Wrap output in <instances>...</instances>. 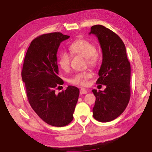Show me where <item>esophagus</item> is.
Listing matches in <instances>:
<instances>
[{"label": "esophagus", "instance_id": "obj_1", "mask_svg": "<svg viewBox=\"0 0 152 152\" xmlns=\"http://www.w3.org/2000/svg\"><path fill=\"white\" fill-rule=\"evenodd\" d=\"M86 93H87L86 89H85L84 88H81L80 90V94H85Z\"/></svg>", "mask_w": 152, "mask_h": 152}]
</instances>
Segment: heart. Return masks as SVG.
<instances>
[{
	"instance_id": "b5f03b06",
	"label": "heart",
	"mask_w": 152,
	"mask_h": 152,
	"mask_svg": "<svg viewBox=\"0 0 152 152\" xmlns=\"http://www.w3.org/2000/svg\"><path fill=\"white\" fill-rule=\"evenodd\" d=\"M71 54L80 55L86 58V62L90 67H95L98 63V56L96 54V48L94 44L85 39L76 40L69 46ZM71 56L67 52H60L58 58V64L60 68L64 71L70 68ZM92 77V74L88 71L74 74L68 80L69 83L74 85L84 86L88 79Z\"/></svg>"
}]
</instances>
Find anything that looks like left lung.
Here are the masks:
<instances>
[{"mask_svg": "<svg viewBox=\"0 0 152 152\" xmlns=\"http://www.w3.org/2000/svg\"><path fill=\"white\" fill-rule=\"evenodd\" d=\"M89 34L97 37L102 50L96 84L106 86L104 91L92 90L96 96L93 117L100 122H110L122 114L130 99V63L125 45L115 32L98 24L91 27Z\"/></svg>", "mask_w": 152, "mask_h": 152, "instance_id": "left-lung-1", "label": "left lung"}]
</instances>
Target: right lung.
Instances as JSON below:
<instances>
[{"instance_id":"right-lung-1","label":"right lung","mask_w":152,"mask_h":152,"mask_svg":"<svg viewBox=\"0 0 152 152\" xmlns=\"http://www.w3.org/2000/svg\"><path fill=\"white\" fill-rule=\"evenodd\" d=\"M69 38L61 32H52L34 38L26 52L21 72L30 106L44 122L56 127L72 121L80 94L78 88L72 86L56 92L64 83L58 76L57 51L60 43Z\"/></svg>"}]
</instances>
